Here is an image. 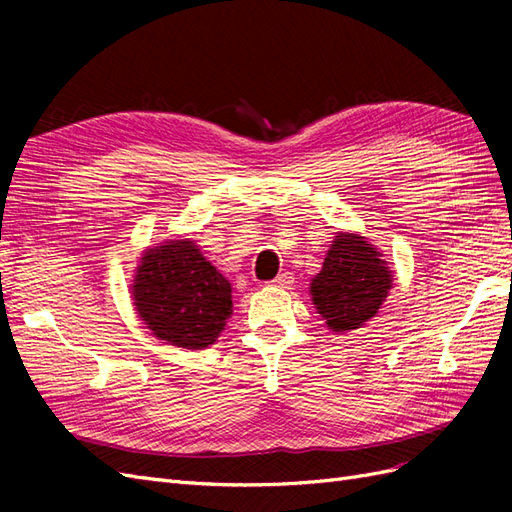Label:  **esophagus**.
<instances>
[{"instance_id":"34e87169","label":"esophagus","mask_w":512,"mask_h":512,"mask_svg":"<svg viewBox=\"0 0 512 512\" xmlns=\"http://www.w3.org/2000/svg\"><path fill=\"white\" fill-rule=\"evenodd\" d=\"M292 282H294V275L290 271H284V273H280V275L275 277V280L271 282V286H275V288H288Z\"/></svg>"}]
</instances>
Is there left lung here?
I'll use <instances>...</instances> for the list:
<instances>
[{"mask_svg": "<svg viewBox=\"0 0 512 512\" xmlns=\"http://www.w3.org/2000/svg\"><path fill=\"white\" fill-rule=\"evenodd\" d=\"M380 256L359 235L339 232L335 237L322 271L312 280V301L329 329H359L378 314L393 286V275Z\"/></svg>", "mask_w": 512, "mask_h": 512, "instance_id": "left-lung-1", "label": "left lung"}]
</instances>
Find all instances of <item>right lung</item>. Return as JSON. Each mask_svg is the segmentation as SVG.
Returning a JSON list of instances; mask_svg holds the SVG:
<instances>
[{"label":"right lung","instance_id":"obj_1","mask_svg":"<svg viewBox=\"0 0 512 512\" xmlns=\"http://www.w3.org/2000/svg\"><path fill=\"white\" fill-rule=\"evenodd\" d=\"M226 277L190 239L145 252L134 277V305L147 329L164 342L200 350L222 333L232 307Z\"/></svg>","mask_w":512,"mask_h":512}]
</instances>
